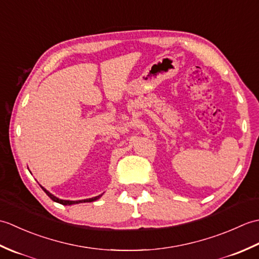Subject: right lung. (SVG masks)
<instances>
[{"label":"right lung","instance_id":"add662e5","mask_svg":"<svg viewBox=\"0 0 259 259\" xmlns=\"http://www.w3.org/2000/svg\"><path fill=\"white\" fill-rule=\"evenodd\" d=\"M41 188L45 190V192L46 194L51 198V199L53 200V201H56V202H59V203H61V205H64V206H70V205H74V203H80V202H91V201H95V200H97V199H99V198H100L101 196H102V194L101 195H99V196H97V197H93V198H89V199H83V200H63V199H60V198H58V197H56V196H53L51 192H49L47 189H45L43 188V187L41 186Z\"/></svg>","mask_w":259,"mask_h":259}]
</instances>
